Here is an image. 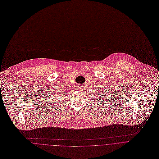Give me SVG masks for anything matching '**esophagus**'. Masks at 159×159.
<instances>
[{
  "mask_svg": "<svg viewBox=\"0 0 159 159\" xmlns=\"http://www.w3.org/2000/svg\"><path fill=\"white\" fill-rule=\"evenodd\" d=\"M78 89H81V86H80V85H79V86H78Z\"/></svg>",
  "mask_w": 159,
  "mask_h": 159,
  "instance_id": "1",
  "label": "esophagus"
}]
</instances>
